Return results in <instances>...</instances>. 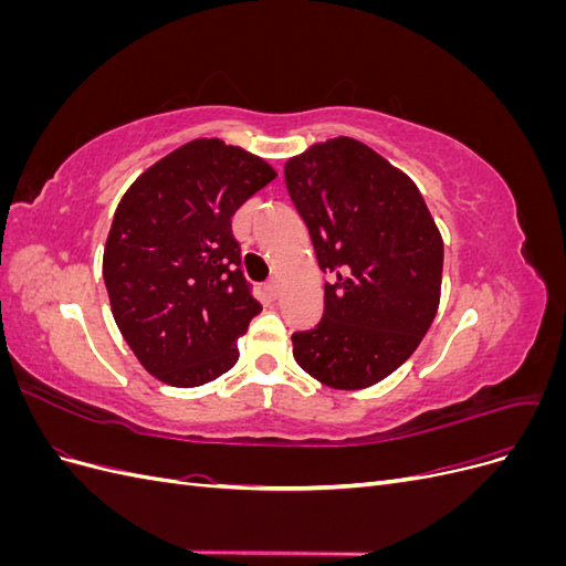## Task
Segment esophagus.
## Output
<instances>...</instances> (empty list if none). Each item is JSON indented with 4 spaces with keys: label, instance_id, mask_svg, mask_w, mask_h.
I'll return each instance as SVG.
<instances>
[{
    "label": "esophagus",
    "instance_id": "34e87169",
    "mask_svg": "<svg viewBox=\"0 0 566 566\" xmlns=\"http://www.w3.org/2000/svg\"><path fill=\"white\" fill-rule=\"evenodd\" d=\"M279 293H281V285H279V281H269V283H266V295H269L271 300H276V297H279Z\"/></svg>",
    "mask_w": 566,
    "mask_h": 566
}]
</instances>
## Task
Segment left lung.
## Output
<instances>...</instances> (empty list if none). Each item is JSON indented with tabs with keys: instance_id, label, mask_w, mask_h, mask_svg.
Segmentation results:
<instances>
[{
	"instance_id": "obj_1",
	"label": "left lung",
	"mask_w": 566,
	"mask_h": 566,
	"mask_svg": "<svg viewBox=\"0 0 566 566\" xmlns=\"http://www.w3.org/2000/svg\"><path fill=\"white\" fill-rule=\"evenodd\" d=\"M285 186L321 271L335 276L321 323L293 335L295 361L333 389L378 385L437 316L443 241L434 217L413 179L352 136L290 158Z\"/></svg>"
}]
</instances>
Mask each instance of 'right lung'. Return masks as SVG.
<instances>
[{"mask_svg":"<svg viewBox=\"0 0 566 566\" xmlns=\"http://www.w3.org/2000/svg\"><path fill=\"white\" fill-rule=\"evenodd\" d=\"M276 179L260 156L193 139L153 163L119 200L104 281L119 333L165 385L200 387L238 361L262 304L243 279L231 217Z\"/></svg>","mask_w":566,"mask_h":566,"instance_id":"right-lung-1","label":"right lung"}]
</instances>
